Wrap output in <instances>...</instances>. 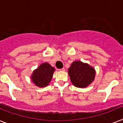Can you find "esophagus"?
<instances>
[{
    "label": "esophagus",
    "mask_w": 123,
    "mask_h": 123,
    "mask_svg": "<svg viewBox=\"0 0 123 123\" xmlns=\"http://www.w3.org/2000/svg\"><path fill=\"white\" fill-rule=\"evenodd\" d=\"M59 71H65V69H64V68L60 69Z\"/></svg>",
    "instance_id": "esophagus-1"
}]
</instances>
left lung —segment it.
Masks as SVG:
<instances>
[{"label":"left lung","mask_w":123,"mask_h":123,"mask_svg":"<svg viewBox=\"0 0 123 123\" xmlns=\"http://www.w3.org/2000/svg\"><path fill=\"white\" fill-rule=\"evenodd\" d=\"M95 74V68L80 61H74L68 69L71 81L78 88L87 87L93 81Z\"/></svg>","instance_id":"left-lung-1"}]
</instances>
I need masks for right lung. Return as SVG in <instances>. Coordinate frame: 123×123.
Instances as JSON below:
<instances>
[{
  "label": "right lung",
  "instance_id": "1",
  "mask_svg": "<svg viewBox=\"0 0 123 123\" xmlns=\"http://www.w3.org/2000/svg\"><path fill=\"white\" fill-rule=\"evenodd\" d=\"M54 71V68L50 64L44 62L33 71L31 76V80L38 87H45L50 82Z\"/></svg>",
  "mask_w": 123,
  "mask_h": 123
}]
</instances>
